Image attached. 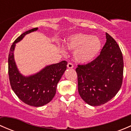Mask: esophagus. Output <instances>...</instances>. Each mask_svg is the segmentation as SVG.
<instances>
[{"label": "esophagus", "instance_id": "esophagus-1", "mask_svg": "<svg viewBox=\"0 0 131 131\" xmlns=\"http://www.w3.org/2000/svg\"><path fill=\"white\" fill-rule=\"evenodd\" d=\"M67 67H68V68H73V65L72 63H68V64H67Z\"/></svg>", "mask_w": 131, "mask_h": 131}]
</instances>
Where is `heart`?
I'll use <instances>...</instances> for the list:
<instances>
[{
  "mask_svg": "<svg viewBox=\"0 0 131 131\" xmlns=\"http://www.w3.org/2000/svg\"><path fill=\"white\" fill-rule=\"evenodd\" d=\"M64 45L68 51H74V58L81 63H89L94 60L101 49V42L97 37L83 33L68 37Z\"/></svg>",
  "mask_w": 131,
  "mask_h": 131,
  "instance_id": "heart-1",
  "label": "heart"
}]
</instances>
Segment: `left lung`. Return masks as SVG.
I'll return each mask as SVG.
<instances>
[{"mask_svg":"<svg viewBox=\"0 0 131 131\" xmlns=\"http://www.w3.org/2000/svg\"><path fill=\"white\" fill-rule=\"evenodd\" d=\"M106 42L100 54L88 64L78 65V91L91 106H100L112 100L122 84L124 61L116 41L106 33Z\"/></svg>","mask_w":131,"mask_h":131,"instance_id":"obj_1","label":"left lung"}]
</instances>
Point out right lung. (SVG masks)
<instances>
[{
    "mask_svg": "<svg viewBox=\"0 0 131 131\" xmlns=\"http://www.w3.org/2000/svg\"><path fill=\"white\" fill-rule=\"evenodd\" d=\"M38 28L22 34L13 42L8 58V73L10 86L23 102L30 106H42L49 103L56 94L57 84L67 69V62L62 61L50 64L34 75L25 76L18 70L14 57L16 43L26 34L37 31Z\"/></svg>",
    "mask_w": 131,
    "mask_h": 131,
    "instance_id": "obj_1",
    "label": "right lung"
}]
</instances>
